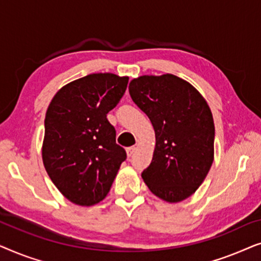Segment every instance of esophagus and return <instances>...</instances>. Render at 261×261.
I'll return each mask as SVG.
<instances>
[{
	"instance_id": "obj_1",
	"label": "esophagus",
	"mask_w": 261,
	"mask_h": 261,
	"mask_svg": "<svg viewBox=\"0 0 261 261\" xmlns=\"http://www.w3.org/2000/svg\"><path fill=\"white\" fill-rule=\"evenodd\" d=\"M134 153H135V147L127 148V156H128V158H130V156H133Z\"/></svg>"
}]
</instances>
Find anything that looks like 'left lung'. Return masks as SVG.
<instances>
[{
	"label": "left lung",
	"mask_w": 261,
	"mask_h": 261,
	"mask_svg": "<svg viewBox=\"0 0 261 261\" xmlns=\"http://www.w3.org/2000/svg\"><path fill=\"white\" fill-rule=\"evenodd\" d=\"M128 89L155 133L153 158L142 179L163 201H184L214 162L215 126L208 103L189 82L171 73L134 78Z\"/></svg>",
	"instance_id": "1"
}]
</instances>
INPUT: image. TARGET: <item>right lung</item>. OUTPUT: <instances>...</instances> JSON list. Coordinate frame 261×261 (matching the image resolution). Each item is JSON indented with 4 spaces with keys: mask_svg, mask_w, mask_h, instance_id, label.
<instances>
[{
    "mask_svg": "<svg viewBox=\"0 0 261 261\" xmlns=\"http://www.w3.org/2000/svg\"><path fill=\"white\" fill-rule=\"evenodd\" d=\"M128 77L91 73L64 85L45 116L42 162L70 202L91 206L105 199L126 151L107 119L127 89Z\"/></svg>",
    "mask_w": 261,
    "mask_h": 261,
    "instance_id": "1",
    "label": "right lung"
}]
</instances>
